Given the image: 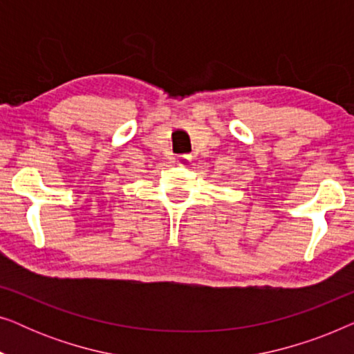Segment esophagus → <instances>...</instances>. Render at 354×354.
<instances>
[{"label":"esophagus","instance_id":"esophagus-1","mask_svg":"<svg viewBox=\"0 0 354 354\" xmlns=\"http://www.w3.org/2000/svg\"><path fill=\"white\" fill-rule=\"evenodd\" d=\"M190 162H192L190 154H180V156H177V164H178V166L187 167V166H190Z\"/></svg>","mask_w":354,"mask_h":354}]
</instances>
